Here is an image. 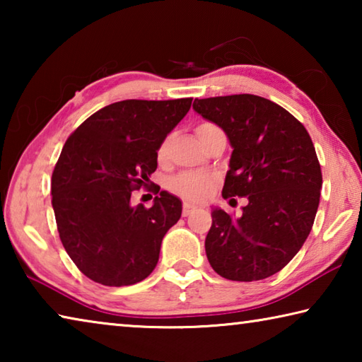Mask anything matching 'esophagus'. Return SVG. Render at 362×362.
I'll return each mask as SVG.
<instances>
[{"mask_svg":"<svg viewBox=\"0 0 362 362\" xmlns=\"http://www.w3.org/2000/svg\"><path fill=\"white\" fill-rule=\"evenodd\" d=\"M194 209H196V206H194V204H192V203H188V201H185V203H183V211H182L183 217L189 216V214H192Z\"/></svg>","mask_w":362,"mask_h":362,"instance_id":"esophagus-1","label":"esophagus"}]
</instances>
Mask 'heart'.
<instances>
[{"mask_svg":"<svg viewBox=\"0 0 362 362\" xmlns=\"http://www.w3.org/2000/svg\"><path fill=\"white\" fill-rule=\"evenodd\" d=\"M214 127L216 126L211 124V122H201V124L196 127V134H198V137H201L207 131L214 129ZM168 151H169V137H164L161 142H159L158 150H156L158 161H164L168 156ZM170 185H173L175 192H179L180 194L185 196V198L198 199L207 192V188H209L211 177L201 173H183L180 175H177Z\"/></svg>","mask_w":362,"mask_h":362,"instance_id":"1","label":"heart"}]
</instances>
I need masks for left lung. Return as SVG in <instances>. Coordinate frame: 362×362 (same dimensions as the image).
Returning a JSON list of instances; mask_svg holds the SVG:
<instances>
[{
  "label": "left lung",
  "instance_id": "obj_1",
  "mask_svg": "<svg viewBox=\"0 0 362 362\" xmlns=\"http://www.w3.org/2000/svg\"><path fill=\"white\" fill-rule=\"evenodd\" d=\"M193 110L230 140L222 196L249 201L236 218L212 206L207 260L231 281L272 276L302 249L320 206L322 175L311 137L287 110L259 95L194 99Z\"/></svg>",
  "mask_w": 362,
  "mask_h": 362
}]
</instances>
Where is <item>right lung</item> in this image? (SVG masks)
<instances>
[{
  "mask_svg": "<svg viewBox=\"0 0 362 362\" xmlns=\"http://www.w3.org/2000/svg\"><path fill=\"white\" fill-rule=\"evenodd\" d=\"M192 99L122 100L89 116L66 140L52 173V209L75 265L103 286H131L155 269L182 201L161 192L150 209L131 206L158 168L159 142Z\"/></svg>",
  "mask_w": 362,
  "mask_h": 362,
  "instance_id": "add662e5",
  "label": "right lung"
}]
</instances>
